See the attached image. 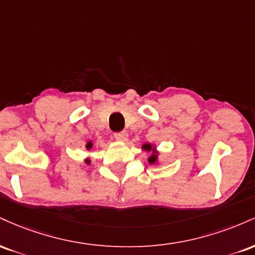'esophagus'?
Masks as SVG:
<instances>
[{"instance_id": "obj_1", "label": "esophagus", "mask_w": 255, "mask_h": 255, "mask_svg": "<svg viewBox=\"0 0 255 255\" xmlns=\"http://www.w3.org/2000/svg\"><path fill=\"white\" fill-rule=\"evenodd\" d=\"M115 139L120 142H126L128 140L127 131H120V133H116L115 134Z\"/></svg>"}]
</instances>
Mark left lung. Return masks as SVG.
Wrapping results in <instances>:
<instances>
[{
	"instance_id": "1",
	"label": "left lung",
	"mask_w": 255,
	"mask_h": 255,
	"mask_svg": "<svg viewBox=\"0 0 255 255\" xmlns=\"http://www.w3.org/2000/svg\"><path fill=\"white\" fill-rule=\"evenodd\" d=\"M141 148L146 152H151L150 157L147 158V162L150 165H158L159 164V151L157 150V146L150 142H145L142 144Z\"/></svg>"
}]
</instances>
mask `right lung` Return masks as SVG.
<instances>
[{
	"label": "right lung",
	"mask_w": 255,
	"mask_h": 255,
	"mask_svg": "<svg viewBox=\"0 0 255 255\" xmlns=\"http://www.w3.org/2000/svg\"><path fill=\"white\" fill-rule=\"evenodd\" d=\"M85 147H86V150H87V151H90L91 148L93 147V142H92V141H87V144L85 145ZM85 163H86L87 165H90V164H91V158L87 157L86 159H85Z\"/></svg>",
	"instance_id": "obj_1"
}]
</instances>
